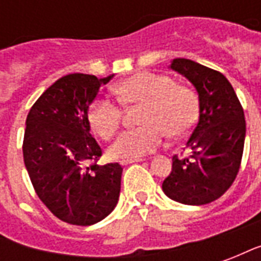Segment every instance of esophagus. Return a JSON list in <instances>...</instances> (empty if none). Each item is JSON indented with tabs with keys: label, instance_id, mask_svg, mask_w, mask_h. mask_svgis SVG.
<instances>
[{
	"label": "esophagus",
	"instance_id": "esophagus-1",
	"mask_svg": "<svg viewBox=\"0 0 261 261\" xmlns=\"http://www.w3.org/2000/svg\"><path fill=\"white\" fill-rule=\"evenodd\" d=\"M142 161H144V159H142V158H138V159H121V161H120V165H123V166H124V165L134 164V162H142Z\"/></svg>",
	"mask_w": 261,
	"mask_h": 261
}]
</instances>
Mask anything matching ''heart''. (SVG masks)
<instances>
[{"label":"heart","instance_id":"b5f03b06","mask_svg":"<svg viewBox=\"0 0 261 261\" xmlns=\"http://www.w3.org/2000/svg\"><path fill=\"white\" fill-rule=\"evenodd\" d=\"M113 92L124 105L144 103L142 127L124 131L109 148L114 159H138L156 151L168 137L183 136L196 123L198 100L186 86L175 85L168 75L138 72L116 84ZM92 131L103 140L116 134L121 123V109L110 99H97L88 110Z\"/></svg>","mask_w":261,"mask_h":261}]
</instances>
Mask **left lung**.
I'll return each instance as SVG.
<instances>
[{
    "label": "left lung",
    "instance_id": "1",
    "mask_svg": "<svg viewBox=\"0 0 261 261\" xmlns=\"http://www.w3.org/2000/svg\"><path fill=\"white\" fill-rule=\"evenodd\" d=\"M198 93V121L186 148L189 158H172V172L162 183L166 196L187 205L215 201L235 180L241 166L246 121L229 81L224 75L187 59L170 61Z\"/></svg>",
    "mask_w": 261,
    "mask_h": 261
}]
</instances>
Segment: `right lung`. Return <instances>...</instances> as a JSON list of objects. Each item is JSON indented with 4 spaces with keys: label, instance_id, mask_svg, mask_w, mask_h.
<instances>
[{
    "label": "right lung",
    "instance_id": "right-lung-1",
    "mask_svg": "<svg viewBox=\"0 0 261 261\" xmlns=\"http://www.w3.org/2000/svg\"><path fill=\"white\" fill-rule=\"evenodd\" d=\"M113 76L65 75L43 92L26 117V170L43 204L67 224H96L119 201L123 168L86 166L102 155L91 134L88 110Z\"/></svg>",
    "mask_w": 261,
    "mask_h": 261
}]
</instances>
